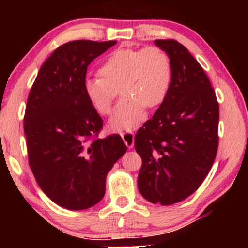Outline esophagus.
I'll return each instance as SVG.
<instances>
[{
    "mask_svg": "<svg viewBox=\"0 0 248 248\" xmlns=\"http://www.w3.org/2000/svg\"><path fill=\"white\" fill-rule=\"evenodd\" d=\"M121 137L123 139V141L126 144V147L128 149L133 148L134 145V133L133 132L128 131V132H124V133H121Z\"/></svg>",
    "mask_w": 248,
    "mask_h": 248,
    "instance_id": "1",
    "label": "esophagus"
}]
</instances>
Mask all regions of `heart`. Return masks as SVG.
Returning <instances> with one entry per match:
<instances>
[{
    "instance_id": "heart-1",
    "label": "heart",
    "mask_w": 248,
    "mask_h": 248,
    "mask_svg": "<svg viewBox=\"0 0 248 248\" xmlns=\"http://www.w3.org/2000/svg\"><path fill=\"white\" fill-rule=\"evenodd\" d=\"M100 77L88 78L84 93L101 115H108L118 96L110 120L115 130H130L144 117V107L155 108L167 96L172 67L168 54L160 47H123L114 50L99 67Z\"/></svg>"
}]
</instances>
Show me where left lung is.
I'll return each instance as SVG.
<instances>
[{
  "label": "left lung",
  "mask_w": 248,
  "mask_h": 248,
  "mask_svg": "<svg viewBox=\"0 0 248 248\" xmlns=\"http://www.w3.org/2000/svg\"><path fill=\"white\" fill-rule=\"evenodd\" d=\"M155 44L168 54L172 77L157 111L139 128L134 147L142 159L138 187L155 204L181 202L208 176L219 143V104L208 76L174 39Z\"/></svg>",
  "instance_id": "1"
}]
</instances>
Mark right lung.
Instances as JSON below:
<instances>
[{
	"label": "right lung",
	"instance_id": "right-lung-1",
	"mask_svg": "<svg viewBox=\"0 0 248 248\" xmlns=\"http://www.w3.org/2000/svg\"><path fill=\"white\" fill-rule=\"evenodd\" d=\"M116 43L63 44L45 61L30 89L23 118L29 166L43 192L62 208L97 204L108 171L127 150L121 135L98 138L103 118L83 89L89 64Z\"/></svg>",
	"mask_w": 248,
	"mask_h": 248
}]
</instances>
